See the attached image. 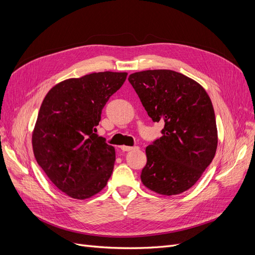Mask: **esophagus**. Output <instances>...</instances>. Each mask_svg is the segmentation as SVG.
Instances as JSON below:
<instances>
[{"instance_id": "34e87169", "label": "esophagus", "mask_w": 255, "mask_h": 255, "mask_svg": "<svg viewBox=\"0 0 255 255\" xmlns=\"http://www.w3.org/2000/svg\"><path fill=\"white\" fill-rule=\"evenodd\" d=\"M134 149H137V146H128V145H121V150H122V151H125V152H127V151H132V150H134Z\"/></svg>"}]
</instances>
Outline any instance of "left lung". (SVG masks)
<instances>
[{
  "mask_svg": "<svg viewBox=\"0 0 255 255\" xmlns=\"http://www.w3.org/2000/svg\"><path fill=\"white\" fill-rule=\"evenodd\" d=\"M128 82L149 117L165 123L161 137L145 148L141 182L159 195L182 194L201 177L217 150L211 99L199 83L172 70L135 72Z\"/></svg>",
  "mask_w": 255,
  "mask_h": 255,
  "instance_id": "1",
  "label": "left lung"
}]
</instances>
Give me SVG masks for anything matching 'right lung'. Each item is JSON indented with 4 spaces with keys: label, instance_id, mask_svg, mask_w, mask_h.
<instances>
[{
    "label": "right lung",
    "instance_id": "right-lung-1",
    "mask_svg": "<svg viewBox=\"0 0 255 255\" xmlns=\"http://www.w3.org/2000/svg\"><path fill=\"white\" fill-rule=\"evenodd\" d=\"M127 72H98L55 85L43 99L33 130L34 155L44 173L69 197L84 200L101 191L111 177L115 148L97 126Z\"/></svg>",
    "mask_w": 255,
    "mask_h": 255
}]
</instances>
